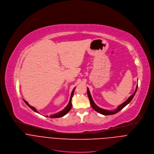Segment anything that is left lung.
Returning <instances> with one entry per match:
<instances>
[{
    "label": "left lung",
    "mask_w": 154,
    "mask_h": 154,
    "mask_svg": "<svg viewBox=\"0 0 154 154\" xmlns=\"http://www.w3.org/2000/svg\"><path fill=\"white\" fill-rule=\"evenodd\" d=\"M137 88H138V85H137V87H136V89H135V91L134 93V94H132L125 102H124L122 104H121V105H119L115 110H105V109H101L100 107H99L98 106H97L96 105V104L94 103L93 99H92L91 98V96L90 95V91H89V89L87 88V95H88V98H89V100H90V104L91 106V107L93 108L95 111H97V112L102 114V115H113V114H115L116 113H118V112H119L122 109H123L126 106H127L131 101L133 99V98L134 97L135 94H136V91L137 90Z\"/></svg>",
    "instance_id": "1"
}]
</instances>
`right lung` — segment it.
<instances>
[{
    "instance_id": "right-lung-1",
    "label": "right lung",
    "mask_w": 154,
    "mask_h": 154,
    "mask_svg": "<svg viewBox=\"0 0 154 154\" xmlns=\"http://www.w3.org/2000/svg\"><path fill=\"white\" fill-rule=\"evenodd\" d=\"M75 87L73 88V91H72V94H71V96H70V101H69V104H68V105L62 110V111H60V112H58L57 113H56V114H54V115H51V116H50V118H60V117H62V116H64L65 115H66L70 110V109H71V108H72V98H73V94H74V91H75ZM23 101L25 103V104L29 107V108H31L32 109L33 111H35V112H36V113H39V112H38V110L34 107H33V106H31L28 103H27V101H26L25 100H23ZM47 117H48V116H46Z\"/></svg>"
}]
</instances>
